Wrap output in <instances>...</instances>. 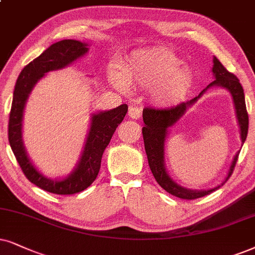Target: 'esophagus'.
<instances>
[{"label":"esophagus","instance_id":"1","mask_svg":"<svg viewBox=\"0 0 255 255\" xmlns=\"http://www.w3.org/2000/svg\"><path fill=\"white\" fill-rule=\"evenodd\" d=\"M128 115H129L131 119H134V120H137V119L141 118V111L138 108L131 106V107H129V111H128Z\"/></svg>","mask_w":255,"mask_h":255}]
</instances>
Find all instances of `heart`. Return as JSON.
I'll list each match as a JSON object with an SVG mask.
<instances>
[{"instance_id":"obj_1","label":"heart","mask_w":255,"mask_h":255,"mask_svg":"<svg viewBox=\"0 0 255 255\" xmlns=\"http://www.w3.org/2000/svg\"><path fill=\"white\" fill-rule=\"evenodd\" d=\"M108 79L122 93L130 86L149 89L150 96L157 105L178 104L191 92L194 74L175 53L165 48H150L130 54L124 68L111 66Z\"/></svg>"}]
</instances>
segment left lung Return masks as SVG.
Masks as SVG:
<instances>
[{
  "label": "left lung",
  "instance_id": "8db88e82",
  "mask_svg": "<svg viewBox=\"0 0 255 255\" xmlns=\"http://www.w3.org/2000/svg\"><path fill=\"white\" fill-rule=\"evenodd\" d=\"M213 63L214 64L213 68H212V73H213L215 80L212 83H209L207 88L202 90L196 98L189 100V101L181 102V104L170 108L159 109L146 107L142 112V118L144 122V127H142L144 149H146L148 165H149L151 173H153L154 178H155L157 183H159L166 192L176 196V198L183 200H194L198 198H202V196L211 194L212 192H214L215 189H218L219 187L224 185V183L230 179L232 173H233L235 163H237L240 153V151H238V153L235 154L225 181L218 187L208 189V191H193V189H187L185 187L180 186L179 183L174 181V180L169 176L168 172L166 170L165 141L167 134H168V128L172 127L174 124H176V122L182 118V115L185 114L187 109L194 105L206 90L211 88V87L219 86L222 87V88H226L228 92L231 93L232 98H233L238 122H239L241 143L244 144L245 140H246L247 137L248 114L246 109V102H245L243 86H241V83L239 82V79H238L234 74L228 72L217 57L213 59Z\"/></svg>",
  "mask_w": 255,
  "mask_h": 255
}]
</instances>
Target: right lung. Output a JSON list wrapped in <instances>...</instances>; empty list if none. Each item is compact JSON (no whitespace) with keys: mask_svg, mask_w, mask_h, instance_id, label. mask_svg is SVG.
<instances>
[{"mask_svg":"<svg viewBox=\"0 0 255 255\" xmlns=\"http://www.w3.org/2000/svg\"><path fill=\"white\" fill-rule=\"evenodd\" d=\"M87 46L88 44L85 42L76 40H62L51 44L22 69L12 95L8 125V138L12 153L25 178L43 191L54 194H75L85 191L94 182L101 167L102 154L128 111V106L125 104L111 111L99 112L92 115L88 136L79 163L73 172L62 180H51L44 176L29 159L22 140V120L29 94L38 80L48 72L62 69L85 55L88 51Z\"/></svg>","mask_w":255,"mask_h":255,"instance_id":"right-lung-1","label":"right lung"}]
</instances>
